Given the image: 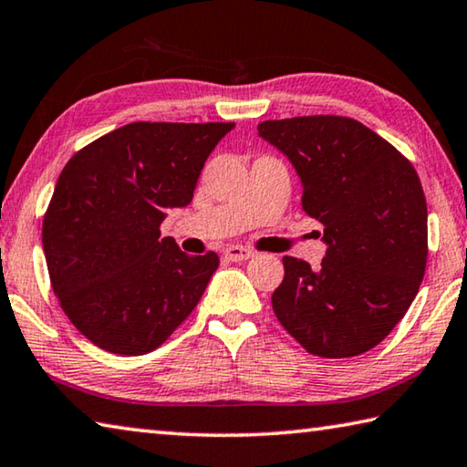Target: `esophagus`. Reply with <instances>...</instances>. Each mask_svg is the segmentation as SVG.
<instances>
[{"instance_id": "esophagus-1", "label": "esophagus", "mask_w": 467, "mask_h": 467, "mask_svg": "<svg viewBox=\"0 0 467 467\" xmlns=\"http://www.w3.org/2000/svg\"><path fill=\"white\" fill-rule=\"evenodd\" d=\"M224 257L231 259V262H247V259H251L255 253H253L251 249L243 247V244H228V247H224Z\"/></svg>"}]
</instances>
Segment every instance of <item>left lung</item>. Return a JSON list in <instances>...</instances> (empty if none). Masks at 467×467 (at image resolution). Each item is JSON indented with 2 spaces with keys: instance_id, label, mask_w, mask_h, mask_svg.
<instances>
[{
  "instance_id": "obj_1",
  "label": "left lung",
  "mask_w": 467,
  "mask_h": 467,
  "mask_svg": "<svg viewBox=\"0 0 467 467\" xmlns=\"http://www.w3.org/2000/svg\"><path fill=\"white\" fill-rule=\"evenodd\" d=\"M257 131L296 169L303 210L323 224L327 244L319 270L282 259L275 317L315 357L368 352L404 317L424 278L426 200L412 162L348 117L264 121Z\"/></svg>"
}]
</instances>
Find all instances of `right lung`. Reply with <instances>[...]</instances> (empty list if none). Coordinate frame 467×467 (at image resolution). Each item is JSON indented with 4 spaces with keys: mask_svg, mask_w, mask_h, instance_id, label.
<instances>
[{
    "mask_svg": "<svg viewBox=\"0 0 467 467\" xmlns=\"http://www.w3.org/2000/svg\"><path fill=\"white\" fill-rule=\"evenodd\" d=\"M234 123L136 121L94 140L63 167L43 218V249L63 313L102 350H156L200 303L220 259L161 239L212 150Z\"/></svg>",
    "mask_w": 467,
    "mask_h": 467,
    "instance_id": "add662e5",
    "label": "right lung"
}]
</instances>
